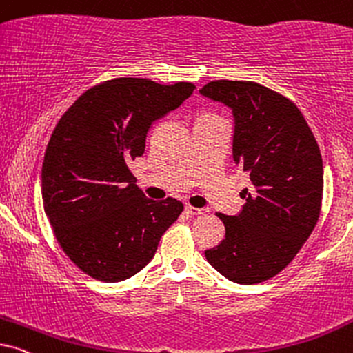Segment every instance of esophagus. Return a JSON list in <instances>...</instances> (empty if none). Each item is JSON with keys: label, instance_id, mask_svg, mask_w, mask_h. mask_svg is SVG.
<instances>
[{"label": "esophagus", "instance_id": "esophagus-1", "mask_svg": "<svg viewBox=\"0 0 353 353\" xmlns=\"http://www.w3.org/2000/svg\"><path fill=\"white\" fill-rule=\"evenodd\" d=\"M185 212L188 214V216L194 217V216H203V214L205 212V209L194 208V205H186V208H185Z\"/></svg>", "mask_w": 353, "mask_h": 353}]
</instances>
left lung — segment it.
Segmentation results:
<instances>
[{
	"label": "left lung",
	"instance_id": "left-lung-1",
	"mask_svg": "<svg viewBox=\"0 0 353 353\" xmlns=\"http://www.w3.org/2000/svg\"><path fill=\"white\" fill-rule=\"evenodd\" d=\"M201 94L235 117L233 159L251 188L235 217L216 212L225 238L205 259L228 281L253 285L285 269L316 227L323 159L308 123L285 95L253 81H212Z\"/></svg>",
	"mask_w": 353,
	"mask_h": 353
}]
</instances>
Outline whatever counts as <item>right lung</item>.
Listing matches in <instances>:
<instances>
[{"mask_svg": "<svg viewBox=\"0 0 353 353\" xmlns=\"http://www.w3.org/2000/svg\"><path fill=\"white\" fill-rule=\"evenodd\" d=\"M194 89L115 77L85 90L54 126L42 167L43 208L61 250L87 276L132 277L181 214L175 198H145L130 162L144 154L150 125Z\"/></svg>", "mask_w": 353, "mask_h": 353, "instance_id": "add662e5", "label": "right lung"}]
</instances>
